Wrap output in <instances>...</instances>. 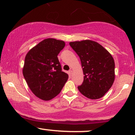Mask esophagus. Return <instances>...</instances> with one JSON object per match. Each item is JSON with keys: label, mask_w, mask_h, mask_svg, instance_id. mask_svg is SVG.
<instances>
[{"label": "esophagus", "mask_w": 135, "mask_h": 135, "mask_svg": "<svg viewBox=\"0 0 135 135\" xmlns=\"http://www.w3.org/2000/svg\"><path fill=\"white\" fill-rule=\"evenodd\" d=\"M69 75H72L73 74V70H70V71H69Z\"/></svg>", "instance_id": "esophagus-1"}]
</instances>
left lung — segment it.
<instances>
[{"mask_svg":"<svg viewBox=\"0 0 135 135\" xmlns=\"http://www.w3.org/2000/svg\"><path fill=\"white\" fill-rule=\"evenodd\" d=\"M69 45L80 59L84 82L79 91L91 99L103 97L115 79V62L111 54L98 42L91 40L71 42Z\"/></svg>","mask_w":135,"mask_h":135,"instance_id":"left-lung-1","label":"left lung"}]
</instances>
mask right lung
<instances>
[{"instance_id":"right-lung-1","label":"right lung","mask_w":135,"mask_h":135,"mask_svg":"<svg viewBox=\"0 0 135 135\" xmlns=\"http://www.w3.org/2000/svg\"><path fill=\"white\" fill-rule=\"evenodd\" d=\"M64 46L62 40L45 38L26 55L23 76L32 93L44 101L56 97L69 77L62 71L57 56Z\"/></svg>"}]
</instances>
